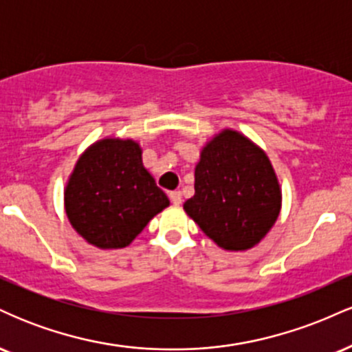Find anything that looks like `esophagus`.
I'll return each instance as SVG.
<instances>
[{
	"label": "esophagus",
	"mask_w": 352,
	"mask_h": 352,
	"mask_svg": "<svg viewBox=\"0 0 352 352\" xmlns=\"http://www.w3.org/2000/svg\"><path fill=\"white\" fill-rule=\"evenodd\" d=\"M168 197H170L173 205H180L182 204V193L179 192V190H173V192L168 193Z\"/></svg>",
	"instance_id": "obj_1"
}]
</instances>
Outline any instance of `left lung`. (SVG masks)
I'll return each instance as SVG.
<instances>
[{
    "label": "left lung",
    "mask_w": 352,
    "mask_h": 352,
    "mask_svg": "<svg viewBox=\"0 0 352 352\" xmlns=\"http://www.w3.org/2000/svg\"><path fill=\"white\" fill-rule=\"evenodd\" d=\"M187 215L228 252H245L263 240L281 210V190L266 153L240 132L225 129L201 148L195 195Z\"/></svg>",
    "instance_id": "left-lung-1"
}]
</instances>
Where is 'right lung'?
Here are the masks:
<instances>
[{"mask_svg":"<svg viewBox=\"0 0 352 352\" xmlns=\"http://www.w3.org/2000/svg\"><path fill=\"white\" fill-rule=\"evenodd\" d=\"M168 204L144 167L142 148L131 139L92 144L79 157L64 190L72 228L102 250L131 245Z\"/></svg>","mask_w":352,"mask_h":352,"instance_id":"right-lung-1","label":"right lung"}]
</instances>
